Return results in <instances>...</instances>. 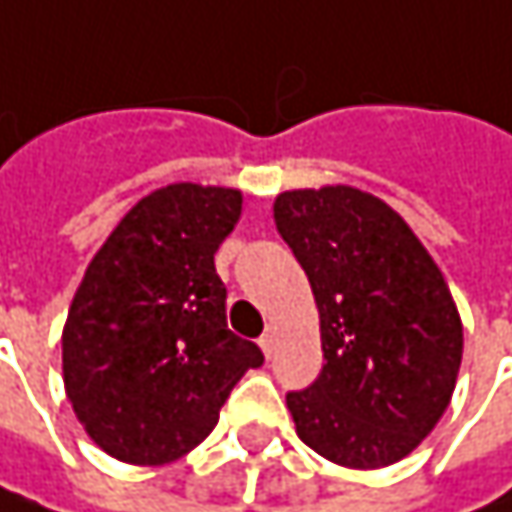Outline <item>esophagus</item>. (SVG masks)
Wrapping results in <instances>:
<instances>
[{
    "label": "esophagus",
    "instance_id": "esophagus-1",
    "mask_svg": "<svg viewBox=\"0 0 512 512\" xmlns=\"http://www.w3.org/2000/svg\"><path fill=\"white\" fill-rule=\"evenodd\" d=\"M259 347H262V352H265V358H271L274 355V349H276V335H274V329H268L262 338H259Z\"/></svg>",
    "mask_w": 512,
    "mask_h": 512
}]
</instances>
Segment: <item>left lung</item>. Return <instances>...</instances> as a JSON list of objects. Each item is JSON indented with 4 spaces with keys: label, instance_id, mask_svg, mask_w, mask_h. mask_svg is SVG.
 Segmentation results:
<instances>
[{
    "label": "left lung",
    "instance_id": "obj_1",
    "mask_svg": "<svg viewBox=\"0 0 512 512\" xmlns=\"http://www.w3.org/2000/svg\"><path fill=\"white\" fill-rule=\"evenodd\" d=\"M274 224L309 276L326 358L285 396L297 437L347 469L408 457L449 408L463 358L437 262L396 209L352 186L282 192Z\"/></svg>",
    "mask_w": 512,
    "mask_h": 512
}]
</instances>
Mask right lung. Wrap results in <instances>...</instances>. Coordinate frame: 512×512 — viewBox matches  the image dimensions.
Here are the masks:
<instances>
[{
    "label": "right lung",
    "instance_id": "1",
    "mask_svg": "<svg viewBox=\"0 0 512 512\" xmlns=\"http://www.w3.org/2000/svg\"><path fill=\"white\" fill-rule=\"evenodd\" d=\"M241 192L171 183L98 247L63 326V384L90 440L133 466L189 455L262 349L227 329L215 250Z\"/></svg>",
    "mask_w": 512,
    "mask_h": 512
}]
</instances>
